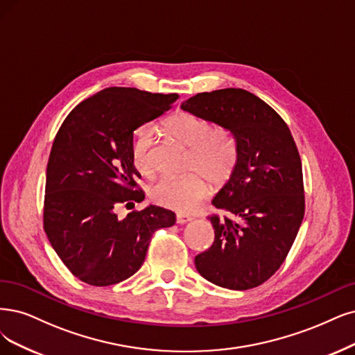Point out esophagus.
Listing matches in <instances>:
<instances>
[{
  "label": "esophagus",
  "mask_w": 355,
  "mask_h": 355,
  "mask_svg": "<svg viewBox=\"0 0 355 355\" xmlns=\"http://www.w3.org/2000/svg\"><path fill=\"white\" fill-rule=\"evenodd\" d=\"M189 220H191V216L177 214V224H186V222H189Z\"/></svg>",
  "instance_id": "34e87169"
}]
</instances>
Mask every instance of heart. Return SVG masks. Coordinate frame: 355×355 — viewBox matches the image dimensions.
Masks as SVG:
<instances>
[{
	"label": "heart",
	"mask_w": 355,
	"mask_h": 355,
	"mask_svg": "<svg viewBox=\"0 0 355 355\" xmlns=\"http://www.w3.org/2000/svg\"><path fill=\"white\" fill-rule=\"evenodd\" d=\"M165 128L174 139L190 148L187 171H191V174L182 178H161L150 187V199L162 207L190 214L199 207L209 193L206 176L219 186L232 175L239 162L237 144L228 131L214 128L206 118L190 112L171 115ZM152 141V131L140 127L131 150L136 168L146 177L155 174Z\"/></svg>",
	"instance_id": "b5f03b06"
}]
</instances>
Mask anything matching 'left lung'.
Wrapping results in <instances>:
<instances>
[{
  "label": "left lung",
  "mask_w": 355,
  "mask_h": 355,
  "mask_svg": "<svg viewBox=\"0 0 355 355\" xmlns=\"http://www.w3.org/2000/svg\"><path fill=\"white\" fill-rule=\"evenodd\" d=\"M181 108L227 128L239 162L212 205L215 241L196 256L205 279L228 290H250L268 281L290 252L304 218L300 153L291 131L266 102L244 89L203 92Z\"/></svg>",
  "instance_id": "obj_1"
}]
</instances>
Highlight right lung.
<instances>
[{
  "instance_id": "right-lung-1",
  "label": "right lung",
  "mask_w": 355,
  "mask_h": 355,
  "mask_svg": "<svg viewBox=\"0 0 355 355\" xmlns=\"http://www.w3.org/2000/svg\"><path fill=\"white\" fill-rule=\"evenodd\" d=\"M177 94L107 87L67 115L46 166L44 228L62 263L80 281L108 286L143 265L156 230L175 214L149 205L118 219L116 209L144 199L133 162V135L161 116Z\"/></svg>"
}]
</instances>
